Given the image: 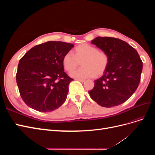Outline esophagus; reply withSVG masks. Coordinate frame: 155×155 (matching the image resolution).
Masks as SVG:
<instances>
[{
  "mask_svg": "<svg viewBox=\"0 0 155 155\" xmlns=\"http://www.w3.org/2000/svg\"><path fill=\"white\" fill-rule=\"evenodd\" d=\"M77 80H78L80 82H85V79H77Z\"/></svg>",
  "mask_w": 155,
  "mask_h": 155,
  "instance_id": "1",
  "label": "esophagus"
}]
</instances>
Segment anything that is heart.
<instances>
[{"label":"heart","instance_id":"1","mask_svg":"<svg viewBox=\"0 0 155 155\" xmlns=\"http://www.w3.org/2000/svg\"><path fill=\"white\" fill-rule=\"evenodd\" d=\"M62 61L64 69L68 72L76 69L81 62L83 67L72 72L71 76L83 79L100 76L104 74L109 65V57L106 51L84 43L76 46L74 54L70 51L65 54Z\"/></svg>","mask_w":155,"mask_h":155}]
</instances>
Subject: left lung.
Here are the masks:
<instances>
[{
    "instance_id": "8db88e82",
    "label": "left lung",
    "mask_w": 155,
    "mask_h": 155,
    "mask_svg": "<svg viewBox=\"0 0 155 155\" xmlns=\"http://www.w3.org/2000/svg\"><path fill=\"white\" fill-rule=\"evenodd\" d=\"M91 43L109 55V63L104 75L94 81L88 91L98 105L112 107L122 104L137 90L143 63L137 51L115 37H97Z\"/></svg>"
}]
</instances>
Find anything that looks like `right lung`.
Here are the masks:
<instances>
[{"mask_svg":"<svg viewBox=\"0 0 155 155\" xmlns=\"http://www.w3.org/2000/svg\"><path fill=\"white\" fill-rule=\"evenodd\" d=\"M74 45L48 41L35 46L18 64L16 81L20 95L31 109L47 112L61 106L73 79L64 72L63 58Z\"/></svg>","mask_w":155,"mask_h":155,"instance_id":"1","label":"right lung"}]
</instances>
